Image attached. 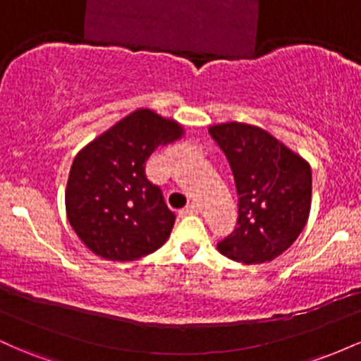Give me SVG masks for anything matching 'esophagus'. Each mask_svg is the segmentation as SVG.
<instances>
[{
    "instance_id": "obj_1",
    "label": "esophagus",
    "mask_w": 361,
    "mask_h": 361,
    "mask_svg": "<svg viewBox=\"0 0 361 361\" xmlns=\"http://www.w3.org/2000/svg\"><path fill=\"white\" fill-rule=\"evenodd\" d=\"M198 212H200V207H198L197 204H192V205H186L185 209L180 212V215L181 217H186V215H197Z\"/></svg>"
}]
</instances>
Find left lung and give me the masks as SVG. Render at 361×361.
<instances>
[{
    "label": "left lung",
    "instance_id": "8db88e82",
    "mask_svg": "<svg viewBox=\"0 0 361 361\" xmlns=\"http://www.w3.org/2000/svg\"><path fill=\"white\" fill-rule=\"evenodd\" d=\"M209 132L229 161L239 195L238 227L217 250L244 264L275 259L307 224L310 164L258 126L224 122Z\"/></svg>",
    "mask_w": 361,
    "mask_h": 361
}]
</instances>
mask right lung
Returning a JSON list of instances; mask_svg holds the SVG:
<instances>
[{"instance_id": "right-lung-1", "label": "right lung", "mask_w": 361, "mask_h": 361, "mask_svg": "<svg viewBox=\"0 0 361 361\" xmlns=\"http://www.w3.org/2000/svg\"><path fill=\"white\" fill-rule=\"evenodd\" d=\"M183 135L176 120L137 109L78 152L66 185V214L91 252L134 261L168 241L175 214L144 168L157 147Z\"/></svg>"}]
</instances>
